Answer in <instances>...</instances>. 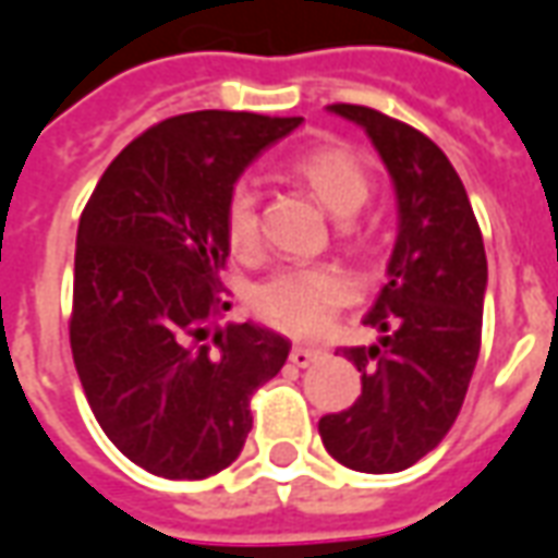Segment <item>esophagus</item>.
Listing matches in <instances>:
<instances>
[{
	"label": "esophagus",
	"mask_w": 558,
	"mask_h": 558,
	"mask_svg": "<svg viewBox=\"0 0 558 558\" xmlns=\"http://www.w3.org/2000/svg\"><path fill=\"white\" fill-rule=\"evenodd\" d=\"M324 351L322 349H310V345H294L291 349V354H288V361L294 363V366H300V369H306V366H312V363L322 357Z\"/></svg>",
	"instance_id": "34e87169"
}]
</instances>
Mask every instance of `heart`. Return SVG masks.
<instances>
[{
	"mask_svg": "<svg viewBox=\"0 0 558 558\" xmlns=\"http://www.w3.org/2000/svg\"><path fill=\"white\" fill-rule=\"evenodd\" d=\"M288 173L310 189L333 216H354L369 197L366 165L342 144H318L288 161ZM225 236L240 258L258 252V209L255 192L236 185L225 209ZM351 298L349 276L327 264L288 267L267 276L252 291V310L260 322L294 336H312L327 327L333 312Z\"/></svg>",
	"mask_w": 558,
	"mask_h": 558,
	"instance_id": "1",
	"label": "heart"
}]
</instances>
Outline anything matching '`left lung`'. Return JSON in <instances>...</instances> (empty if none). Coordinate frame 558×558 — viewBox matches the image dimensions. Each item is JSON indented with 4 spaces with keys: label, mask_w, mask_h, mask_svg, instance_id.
<instances>
[{
    "label": "left lung",
    "mask_w": 558,
    "mask_h": 558,
    "mask_svg": "<svg viewBox=\"0 0 558 558\" xmlns=\"http://www.w3.org/2000/svg\"><path fill=\"white\" fill-rule=\"evenodd\" d=\"M357 122L397 192V243L387 282L363 324L375 345L342 349L361 373V397L324 414L327 453L354 472H402L457 421L475 373L487 291V252L465 185L426 134L361 105H330Z\"/></svg>",
    "instance_id": "1"
}]
</instances>
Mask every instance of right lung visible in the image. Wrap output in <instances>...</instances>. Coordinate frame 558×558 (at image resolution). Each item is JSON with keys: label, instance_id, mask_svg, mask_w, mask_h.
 <instances>
[{"label": "right lung", "instance_id": "1", "mask_svg": "<svg viewBox=\"0 0 558 558\" xmlns=\"http://www.w3.org/2000/svg\"><path fill=\"white\" fill-rule=\"evenodd\" d=\"M300 117L195 110L122 149L83 207L71 354L105 436L149 475L201 481L240 457L248 399L291 342L225 303V209L240 173Z\"/></svg>", "mask_w": 558, "mask_h": 558}]
</instances>
